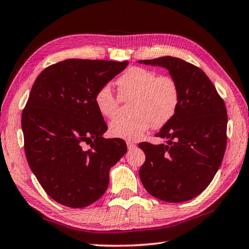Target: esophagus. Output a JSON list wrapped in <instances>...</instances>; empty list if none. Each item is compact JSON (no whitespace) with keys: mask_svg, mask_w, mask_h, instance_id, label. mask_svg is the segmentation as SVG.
I'll use <instances>...</instances> for the list:
<instances>
[{"mask_svg":"<svg viewBox=\"0 0 249 249\" xmlns=\"http://www.w3.org/2000/svg\"><path fill=\"white\" fill-rule=\"evenodd\" d=\"M126 145H127L128 149H134L135 147H136V144H135V142H130V141L126 142Z\"/></svg>","mask_w":249,"mask_h":249,"instance_id":"1","label":"esophagus"}]
</instances>
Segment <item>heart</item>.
Masks as SVG:
<instances>
[{"mask_svg": "<svg viewBox=\"0 0 249 249\" xmlns=\"http://www.w3.org/2000/svg\"><path fill=\"white\" fill-rule=\"evenodd\" d=\"M117 95L102 87L94 95L98 112L105 119L117 114L121 102L133 100L130 119H116L109 124L111 136L137 141L151 126L160 128L174 119L180 103V88L170 75H158L153 70L132 67L116 80Z\"/></svg>", "mask_w": 249, "mask_h": 249, "instance_id": "b5f03b06", "label": "heart"}]
</instances>
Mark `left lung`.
<instances>
[{"instance_id": "obj_1", "label": "left lung", "mask_w": 249, "mask_h": 249, "mask_svg": "<svg viewBox=\"0 0 249 249\" xmlns=\"http://www.w3.org/2000/svg\"><path fill=\"white\" fill-rule=\"evenodd\" d=\"M165 67L180 88L176 115L155 136L167 144L141 142L146 159L140 169L142 183L159 200L179 203L191 200L211 183L224 157L227 114L224 100L199 67L165 56L140 60Z\"/></svg>"}]
</instances>
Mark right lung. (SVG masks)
Masks as SVG:
<instances>
[{"instance_id":"right-lung-1","label":"right lung","mask_w":249,"mask_h":249,"mask_svg":"<svg viewBox=\"0 0 249 249\" xmlns=\"http://www.w3.org/2000/svg\"><path fill=\"white\" fill-rule=\"evenodd\" d=\"M128 61L66 59L34 82L22 113L28 165L47 195L84 208L107 191L108 172L127 150L121 138H104L107 126L94 95ZM84 143L90 149H83Z\"/></svg>"}]
</instances>
